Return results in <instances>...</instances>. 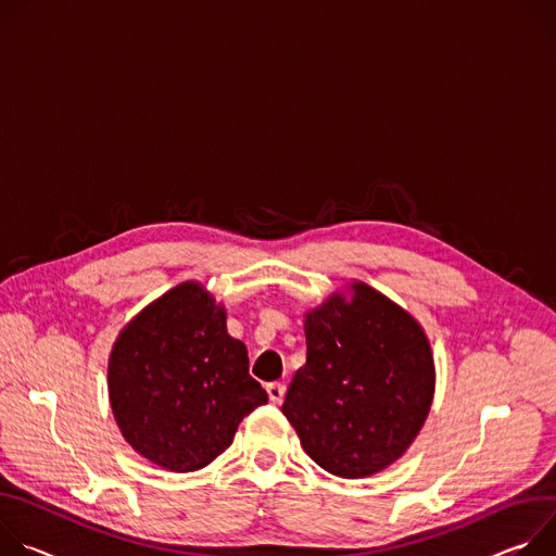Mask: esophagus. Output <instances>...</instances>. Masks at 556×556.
<instances>
[{
    "instance_id": "obj_1",
    "label": "esophagus",
    "mask_w": 556,
    "mask_h": 556,
    "mask_svg": "<svg viewBox=\"0 0 556 556\" xmlns=\"http://www.w3.org/2000/svg\"><path fill=\"white\" fill-rule=\"evenodd\" d=\"M285 391H287V387L280 384V382L267 384V395H269V400H271L274 404H280V402L285 400Z\"/></svg>"
}]
</instances>
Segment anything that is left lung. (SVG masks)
<instances>
[{
	"label": "left lung",
	"mask_w": 556,
	"mask_h": 556,
	"mask_svg": "<svg viewBox=\"0 0 556 556\" xmlns=\"http://www.w3.org/2000/svg\"><path fill=\"white\" fill-rule=\"evenodd\" d=\"M306 362L282 413L304 453L344 479L400 459L435 393V362L421 325L364 282L304 314Z\"/></svg>",
	"instance_id": "left-lung-1"
}]
</instances>
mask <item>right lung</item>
I'll list each match as a JSON object with an SVG mask.
<instances>
[{"label": "right lung", "instance_id": "add662e5", "mask_svg": "<svg viewBox=\"0 0 556 556\" xmlns=\"http://www.w3.org/2000/svg\"><path fill=\"white\" fill-rule=\"evenodd\" d=\"M225 320L223 304L188 280L150 302L112 346L108 391L121 435L165 470L205 468L242 417L267 404Z\"/></svg>", "mask_w": 556, "mask_h": 556}]
</instances>
